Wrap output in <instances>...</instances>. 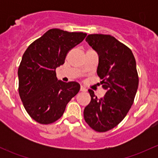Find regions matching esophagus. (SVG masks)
I'll list each match as a JSON object with an SVG mask.
<instances>
[{
	"mask_svg": "<svg viewBox=\"0 0 158 158\" xmlns=\"http://www.w3.org/2000/svg\"><path fill=\"white\" fill-rule=\"evenodd\" d=\"M80 91H82V92H86L87 89L85 88V87H84V86H82V85H81V87H80Z\"/></svg>",
	"mask_w": 158,
	"mask_h": 158,
	"instance_id": "esophagus-1",
	"label": "esophagus"
}]
</instances>
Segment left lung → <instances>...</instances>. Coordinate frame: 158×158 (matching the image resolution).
I'll list each match as a JSON object with an SVG mask.
<instances>
[{
	"instance_id": "obj_1",
	"label": "left lung",
	"mask_w": 158,
	"mask_h": 158,
	"mask_svg": "<svg viewBox=\"0 0 158 158\" xmlns=\"http://www.w3.org/2000/svg\"><path fill=\"white\" fill-rule=\"evenodd\" d=\"M85 41L98 53L97 74L106 93L98 98L89 89L91 102L84 118L93 130L105 132L117 126L133 104L138 87L136 61L131 50L111 35L90 34Z\"/></svg>"
}]
</instances>
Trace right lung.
I'll return each mask as SVG.
<instances>
[{"instance_id": "right-lung-1", "label": "right lung", "mask_w": 158, "mask_h": 158, "mask_svg": "<svg viewBox=\"0 0 158 158\" xmlns=\"http://www.w3.org/2000/svg\"><path fill=\"white\" fill-rule=\"evenodd\" d=\"M86 35L49 30L23 53L17 73L19 94L26 111L38 123L47 125L58 120L79 92L80 85L58 80L56 69L65 63L67 52Z\"/></svg>"}]
</instances>
